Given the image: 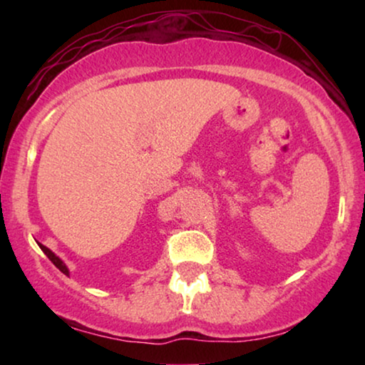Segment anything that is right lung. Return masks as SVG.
I'll list each match as a JSON object with an SVG mask.
<instances>
[{
	"label": "right lung",
	"mask_w": 365,
	"mask_h": 365,
	"mask_svg": "<svg viewBox=\"0 0 365 365\" xmlns=\"http://www.w3.org/2000/svg\"><path fill=\"white\" fill-rule=\"evenodd\" d=\"M39 247H41V251H43L44 254H46L49 261H51V262L54 264V266H56V267L59 269V271H61L63 274H66V276H69V271H68L66 264H64V262L61 261V259H59V257L56 256V254H54L53 251H49V249H48L46 246H43V244H39Z\"/></svg>",
	"instance_id": "add662e5"
}]
</instances>
